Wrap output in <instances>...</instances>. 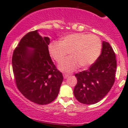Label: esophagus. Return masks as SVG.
<instances>
[{
	"instance_id": "obj_1",
	"label": "esophagus",
	"mask_w": 128,
	"mask_h": 128,
	"mask_svg": "<svg viewBox=\"0 0 128 128\" xmlns=\"http://www.w3.org/2000/svg\"><path fill=\"white\" fill-rule=\"evenodd\" d=\"M63 77H64V78H67L68 77H69V75L68 74H64L63 75Z\"/></svg>"
}]
</instances>
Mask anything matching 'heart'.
<instances>
[{
	"label": "heart",
	"instance_id": "heart-1",
	"mask_svg": "<svg viewBox=\"0 0 128 128\" xmlns=\"http://www.w3.org/2000/svg\"><path fill=\"white\" fill-rule=\"evenodd\" d=\"M102 44L94 34L78 33L68 34L61 41H52L49 45V52L57 62H60L70 52V57L59 64V69L70 73L79 66L86 69L96 61L101 54Z\"/></svg>",
	"mask_w": 128,
	"mask_h": 128
}]
</instances>
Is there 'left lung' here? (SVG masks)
Wrapping results in <instances>:
<instances>
[{"label":"left lung","instance_id":"left-lung-1","mask_svg":"<svg viewBox=\"0 0 128 128\" xmlns=\"http://www.w3.org/2000/svg\"><path fill=\"white\" fill-rule=\"evenodd\" d=\"M116 70V56L108 42L103 41L102 53L87 70L76 74L77 83L74 89L80 103L92 104L107 95L114 82Z\"/></svg>","mask_w":128,"mask_h":128}]
</instances>
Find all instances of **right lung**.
<instances>
[{
  "label": "right lung",
  "mask_w": 128,
  "mask_h": 128,
  "mask_svg": "<svg viewBox=\"0 0 128 128\" xmlns=\"http://www.w3.org/2000/svg\"><path fill=\"white\" fill-rule=\"evenodd\" d=\"M50 39L38 30L24 35L14 50L12 68L16 87L32 102L49 104L56 99L63 80L48 50Z\"/></svg>",
  "instance_id": "right-lung-1"
}]
</instances>
